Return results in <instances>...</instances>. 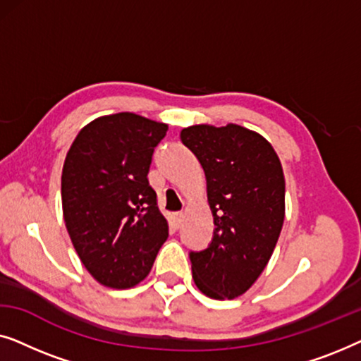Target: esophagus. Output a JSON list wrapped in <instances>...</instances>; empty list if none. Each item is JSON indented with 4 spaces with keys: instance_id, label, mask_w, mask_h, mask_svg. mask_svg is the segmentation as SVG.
<instances>
[{
    "instance_id": "esophagus-1",
    "label": "esophagus",
    "mask_w": 361,
    "mask_h": 361,
    "mask_svg": "<svg viewBox=\"0 0 361 361\" xmlns=\"http://www.w3.org/2000/svg\"><path fill=\"white\" fill-rule=\"evenodd\" d=\"M172 220H174L176 226H180L182 220H184V214H182V212H174V214H172Z\"/></svg>"
}]
</instances>
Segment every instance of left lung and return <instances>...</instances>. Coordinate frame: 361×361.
<instances>
[{"label":"left lung","mask_w":361,"mask_h":361,"mask_svg":"<svg viewBox=\"0 0 361 361\" xmlns=\"http://www.w3.org/2000/svg\"><path fill=\"white\" fill-rule=\"evenodd\" d=\"M207 177L214 236L190 251L192 278L212 299H235L258 279L284 221V174L273 146L238 125H195L180 131Z\"/></svg>","instance_id":"8db88e82"}]
</instances>
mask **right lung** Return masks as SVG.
I'll return each instance as SVG.
<instances>
[{"mask_svg":"<svg viewBox=\"0 0 361 361\" xmlns=\"http://www.w3.org/2000/svg\"><path fill=\"white\" fill-rule=\"evenodd\" d=\"M166 131L164 123L116 113L87 125L67 152L63 220L83 266L108 288L141 283L169 235L147 180Z\"/></svg>","mask_w":361,"mask_h":361,"instance_id":"1","label":"right lung"}]
</instances>
